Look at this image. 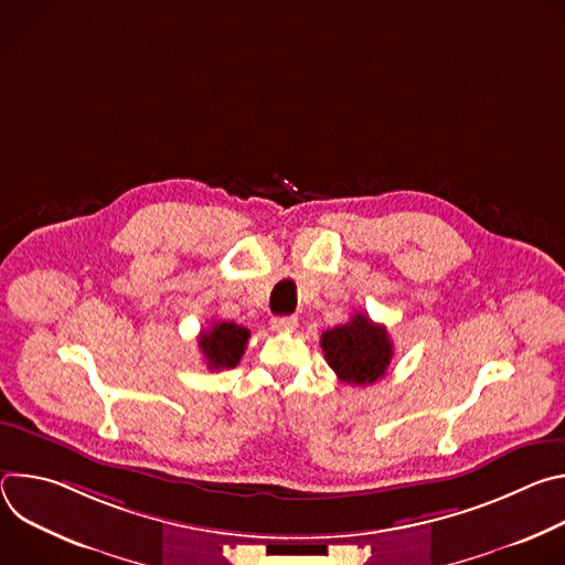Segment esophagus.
Segmentation results:
<instances>
[{"label":"esophagus","mask_w":565,"mask_h":565,"mask_svg":"<svg viewBox=\"0 0 565 565\" xmlns=\"http://www.w3.org/2000/svg\"><path fill=\"white\" fill-rule=\"evenodd\" d=\"M270 329L277 333H290L297 329V317L286 315V317H273L270 319Z\"/></svg>","instance_id":"34e87169"}]
</instances>
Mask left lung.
<instances>
[{"label":"left lung","mask_w":565,"mask_h":565,"mask_svg":"<svg viewBox=\"0 0 565 565\" xmlns=\"http://www.w3.org/2000/svg\"><path fill=\"white\" fill-rule=\"evenodd\" d=\"M321 351L338 377L355 386L384 377L393 358L386 329L362 312H355L347 324L321 333Z\"/></svg>","instance_id":"left-lung-1"}]
</instances>
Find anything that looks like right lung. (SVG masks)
I'll return each instance as SVG.
<instances>
[{"mask_svg": "<svg viewBox=\"0 0 565 565\" xmlns=\"http://www.w3.org/2000/svg\"><path fill=\"white\" fill-rule=\"evenodd\" d=\"M250 331L234 321H214L207 331H201L199 347L207 362V369H232L244 358Z\"/></svg>", "mask_w": 565, "mask_h": 565, "instance_id": "1", "label": "right lung"}]
</instances>
